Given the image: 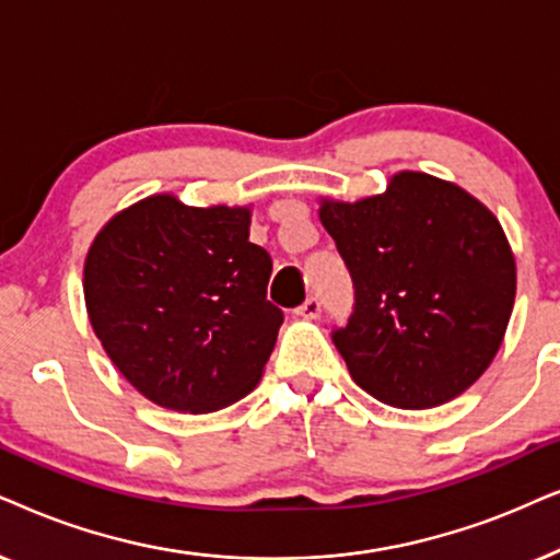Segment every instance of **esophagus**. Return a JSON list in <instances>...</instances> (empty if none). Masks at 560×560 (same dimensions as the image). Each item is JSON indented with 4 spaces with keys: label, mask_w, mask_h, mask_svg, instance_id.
<instances>
[{
    "label": "esophagus",
    "mask_w": 560,
    "mask_h": 560,
    "mask_svg": "<svg viewBox=\"0 0 560 560\" xmlns=\"http://www.w3.org/2000/svg\"><path fill=\"white\" fill-rule=\"evenodd\" d=\"M319 312H323V302L317 300V296H310L307 302L302 304V307L294 310L296 317H304V319H317Z\"/></svg>",
    "instance_id": "1"
}]
</instances>
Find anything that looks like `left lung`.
<instances>
[{
  "instance_id": "left-lung-1",
  "label": "left lung",
  "mask_w": 560,
  "mask_h": 560,
  "mask_svg": "<svg viewBox=\"0 0 560 560\" xmlns=\"http://www.w3.org/2000/svg\"><path fill=\"white\" fill-rule=\"evenodd\" d=\"M355 307L332 342L384 405L428 409L466 392L502 346L517 271L499 220L443 178L401 171L358 202L323 199Z\"/></svg>"
}]
</instances>
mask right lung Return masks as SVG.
Masks as SVG:
<instances>
[{
  "label": "right lung",
  "mask_w": 560,
  "mask_h": 560,
  "mask_svg": "<svg viewBox=\"0 0 560 560\" xmlns=\"http://www.w3.org/2000/svg\"><path fill=\"white\" fill-rule=\"evenodd\" d=\"M248 230V207L202 210L153 194L94 237L89 323L145 399L202 415L258 384L284 312L266 300L271 256Z\"/></svg>",
  "instance_id": "1"
}]
</instances>
